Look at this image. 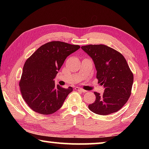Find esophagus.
I'll use <instances>...</instances> for the list:
<instances>
[{"label":"esophagus","instance_id":"esophagus-1","mask_svg":"<svg viewBox=\"0 0 149 149\" xmlns=\"http://www.w3.org/2000/svg\"><path fill=\"white\" fill-rule=\"evenodd\" d=\"M75 89L76 90V91H78L81 92V93H86L87 92V91H85L84 89H81V88H79V87H75Z\"/></svg>","mask_w":149,"mask_h":149}]
</instances>
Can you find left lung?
I'll return each mask as SVG.
<instances>
[{
    "label": "left lung",
    "mask_w": 149,
    "mask_h": 149,
    "mask_svg": "<svg viewBox=\"0 0 149 149\" xmlns=\"http://www.w3.org/2000/svg\"><path fill=\"white\" fill-rule=\"evenodd\" d=\"M81 49L92 58L97 70L98 83L103 85V94L94 92L95 101L88 106L99 115L116 112L129 99L133 74L123 55L104 45H89Z\"/></svg>",
    "instance_id": "1"
}]
</instances>
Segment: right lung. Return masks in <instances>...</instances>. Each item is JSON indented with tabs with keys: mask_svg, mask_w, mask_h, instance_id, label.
<instances>
[{
	"mask_svg": "<svg viewBox=\"0 0 149 149\" xmlns=\"http://www.w3.org/2000/svg\"><path fill=\"white\" fill-rule=\"evenodd\" d=\"M79 48L64 42H49L26 60L19 85L25 102L34 112L49 115L61 108L73 89L56 86L54 78L67 56Z\"/></svg>",
	"mask_w": 149,
	"mask_h": 149,
	"instance_id": "obj_1",
	"label": "right lung"
}]
</instances>
